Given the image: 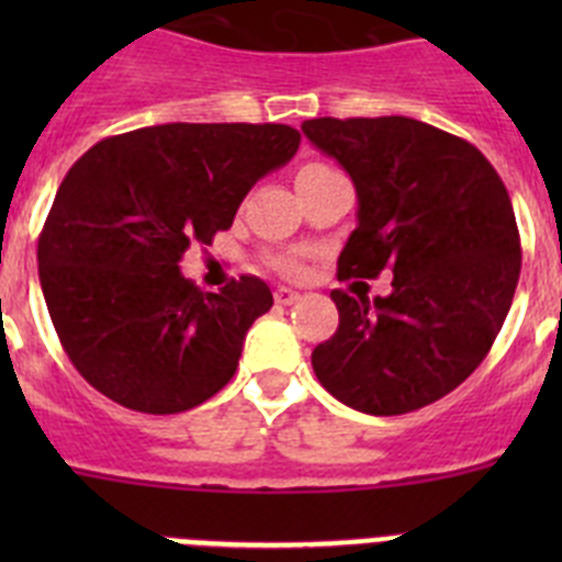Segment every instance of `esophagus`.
I'll return each instance as SVG.
<instances>
[{
  "label": "esophagus",
  "instance_id": "1",
  "mask_svg": "<svg viewBox=\"0 0 562 562\" xmlns=\"http://www.w3.org/2000/svg\"><path fill=\"white\" fill-rule=\"evenodd\" d=\"M297 297H301V295H297L295 290H290V286H278V290H276V304H281V306L295 304Z\"/></svg>",
  "mask_w": 562,
  "mask_h": 562
}]
</instances>
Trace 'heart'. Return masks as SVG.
I'll use <instances>...</instances> for the list:
<instances>
[{
  "mask_svg": "<svg viewBox=\"0 0 562 562\" xmlns=\"http://www.w3.org/2000/svg\"><path fill=\"white\" fill-rule=\"evenodd\" d=\"M321 168H329V166H324V162H310V166H304L297 173H304V171H321ZM272 265H276L281 272H295V270H297L295 258H286V256L272 258Z\"/></svg>",
  "mask_w": 562,
  "mask_h": 562,
  "instance_id": "heart-1",
  "label": "heart"
}]
</instances>
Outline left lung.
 I'll return each mask as SVG.
<instances>
[{
	"label": "left lung",
	"instance_id": "1",
	"mask_svg": "<svg viewBox=\"0 0 562 562\" xmlns=\"http://www.w3.org/2000/svg\"><path fill=\"white\" fill-rule=\"evenodd\" d=\"M301 128L357 191L337 276L394 272L385 297L331 292L340 324L312 369L362 414L425 408L479 369L513 306L520 236L509 193L473 143L414 117H315Z\"/></svg>",
	"mask_w": 562,
	"mask_h": 562
}]
</instances>
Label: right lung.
<instances>
[{
    "label": "right lung",
    "mask_w": 562,
    "mask_h": 562,
    "mask_svg": "<svg viewBox=\"0 0 562 562\" xmlns=\"http://www.w3.org/2000/svg\"><path fill=\"white\" fill-rule=\"evenodd\" d=\"M297 143L281 123H166L106 137L69 168L38 236V278L92 389L140 414H182L225 389L272 292L256 276L202 292L180 261L233 225Z\"/></svg>",
    "instance_id": "1"
}]
</instances>
